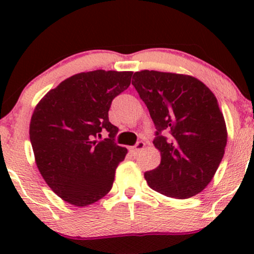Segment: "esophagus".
Instances as JSON below:
<instances>
[{"label":"esophagus","mask_w":254,"mask_h":254,"mask_svg":"<svg viewBox=\"0 0 254 254\" xmlns=\"http://www.w3.org/2000/svg\"><path fill=\"white\" fill-rule=\"evenodd\" d=\"M144 145H145V143H144L143 141H138L135 145H133V147H131V148H130L131 153H132V154H137V153H138L139 150L143 149Z\"/></svg>","instance_id":"obj_1"}]
</instances>
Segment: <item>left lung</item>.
I'll list each match as a JSON object with an SVG mask.
<instances>
[{"mask_svg":"<svg viewBox=\"0 0 254 254\" xmlns=\"http://www.w3.org/2000/svg\"><path fill=\"white\" fill-rule=\"evenodd\" d=\"M132 86L154 125L161 162L144 173L150 189L185 199L211 182L224 155L227 129L217 99L189 75L154 70L133 74Z\"/></svg>","mask_w":254,"mask_h":254,"instance_id":"8db88e82","label":"left lung"}]
</instances>
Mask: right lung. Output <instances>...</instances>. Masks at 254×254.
I'll use <instances>...</instances> for the list:
<instances>
[{
	"label": "right lung",
	"instance_id": "obj_1",
	"mask_svg": "<svg viewBox=\"0 0 254 254\" xmlns=\"http://www.w3.org/2000/svg\"><path fill=\"white\" fill-rule=\"evenodd\" d=\"M131 71L80 72L51 89L37 105L30 139L44 180L76 206L109 193L127 150L115 142L109 121L112 100L130 86ZM104 133L108 138L99 141Z\"/></svg>",
	"mask_w": 254,
	"mask_h": 254
}]
</instances>
